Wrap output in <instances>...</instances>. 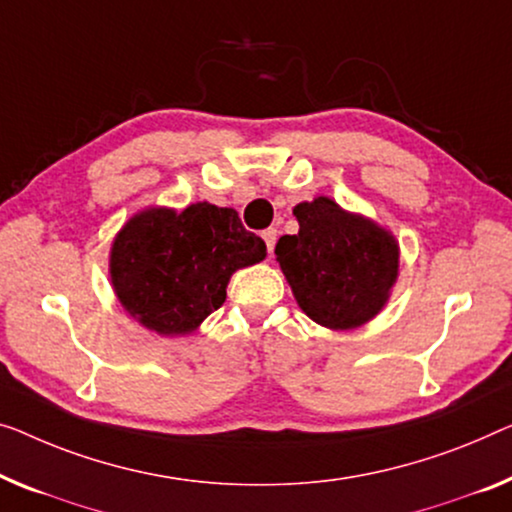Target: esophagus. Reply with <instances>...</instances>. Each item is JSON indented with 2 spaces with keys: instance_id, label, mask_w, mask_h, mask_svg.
I'll return each mask as SVG.
<instances>
[{
  "instance_id": "obj_1",
  "label": "esophagus",
  "mask_w": 512,
  "mask_h": 512,
  "mask_svg": "<svg viewBox=\"0 0 512 512\" xmlns=\"http://www.w3.org/2000/svg\"><path fill=\"white\" fill-rule=\"evenodd\" d=\"M262 239L266 243V250H269V253H273V248H276V241H278V230H273V227H269V230L262 232Z\"/></svg>"
}]
</instances>
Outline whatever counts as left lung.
<instances>
[{
    "mask_svg": "<svg viewBox=\"0 0 512 512\" xmlns=\"http://www.w3.org/2000/svg\"><path fill=\"white\" fill-rule=\"evenodd\" d=\"M299 234L276 243V259L299 308L331 331L375 319L400 273V246L375 220L319 195L294 207Z\"/></svg>",
    "mask_w": 512,
    "mask_h": 512,
    "instance_id": "left-lung-1",
    "label": "left lung"
}]
</instances>
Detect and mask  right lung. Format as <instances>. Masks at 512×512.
I'll use <instances>...</instances> for the list:
<instances>
[{
	"mask_svg": "<svg viewBox=\"0 0 512 512\" xmlns=\"http://www.w3.org/2000/svg\"><path fill=\"white\" fill-rule=\"evenodd\" d=\"M264 257L266 243L241 225L234 209L209 202L183 211L147 207L114 236L110 282L137 324L177 338L200 329L225 303L232 273Z\"/></svg>",
	"mask_w": 512,
	"mask_h": 512,
	"instance_id": "add662e5",
	"label": "right lung"
}]
</instances>
